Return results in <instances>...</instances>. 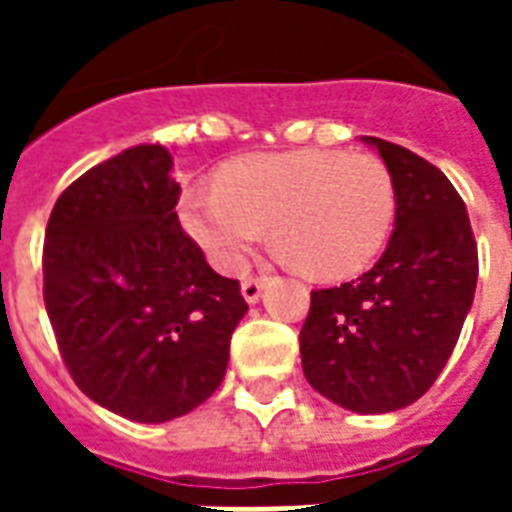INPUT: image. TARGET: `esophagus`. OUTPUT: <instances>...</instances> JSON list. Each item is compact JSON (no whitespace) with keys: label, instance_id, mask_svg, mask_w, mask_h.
Wrapping results in <instances>:
<instances>
[{"label":"esophagus","instance_id":"esophagus-1","mask_svg":"<svg viewBox=\"0 0 512 512\" xmlns=\"http://www.w3.org/2000/svg\"><path fill=\"white\" fill-rule=\"evenodd\" d=\"M263 290H266V279L263 277L244 279V282H241V296L246 299V304H257L260 296H263Z\"/></svg>","mask_w":512,"mask_h":512}]
</instances>
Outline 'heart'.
Segmentation results:
<instances>
[{"label": "heart", "mask_w": 512, "mask_h": 512, "mask_svg": "<svg viewBox=\"0 0 512 512\" xmlns=\"http://www.w3.org/2000/svg\"><path fill=\"white\" fill-rule=\"evenodd\" d=\"M178 219L222 274L244 271L268 227L285 263H299L307 277L345 279L384 249L395 183L378 158L362 153H252L227 161L216 186L183 191Z\"/></svg>", "instance_id": "heart-1"}]
</instances>
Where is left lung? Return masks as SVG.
<instances>
[{
	"instance_id": "left-lung-1",
	"label": "left lung",
	"mask_w": 512,
	"mask_h": 512,
	"mask_svg": "<svg viewBox=\"0 0 512 512\" xmlns=\"http://www.w3.org/2000/svg\"><path fill=\"white\" fill-rule=\"evenodd\" d=\"M395 183L384 255L340 288L312 290L301 367L356 414H389L428 392L458 343L477 288V244L461 194L406 147L362 136Z\"/></svg>"
}]
</instances>
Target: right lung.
I'll use <instances>...</instances> for the list:
<instances>
[{"label": "right lung", "mask_w": 512, "mask_h": 512, "mask_svg": "<svg viewBox=\"0 0 512 512\" xmlns=\"http://www.w3.org/2000/svg\"><path fill=\"white\" fill-rule=\"evenodd\" d=\"M164 145L106 158L62 191L46 227L43 299L73 381L134 422H169L219 389L246 315L178 222Z\"/></svg>", "instance_id": "1"}]
</instances>
